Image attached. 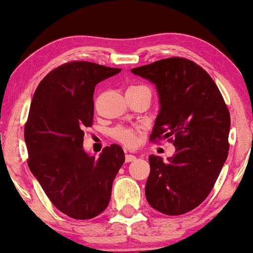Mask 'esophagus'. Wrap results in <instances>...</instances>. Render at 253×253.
Returning a JSON list of instances; mask_svg holds the SVG:
<instances>
[{"label":"esophagus","instance_id":"34e87169","mask_svg":"<svg viewBox=\"0 0 253 253\" xmlns=\"http://www.w3.org/2000/svg\"><path fill=\"white\" fill-rule=\"evenodd\" d=\"M136 157L134 155H129V153H127L126 156H125V161H126V163H129V162H133L135 161Z\"/></svg>","mask_w":253,"mask_h":253}]
</instances>
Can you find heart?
I'll use <instances>...</instances> for the list:
<instances>
[{"instance_id":"heart-1","label":"heart","mask_w":253,"mask_h":253,"mask_svg":"<svg viewBox=\"0 0 253 253\" xmlns=\"http://www.w3.org/2000/svg\"><path fill=\"white\" fill-rule=\"evenodd\" d=\"M128 89H149L145 85H130ZM150 90V89H149ZM112 136L125 146H133L136 140V130L126 126H118L112 129Z\"/></svg>"}]
</instances>
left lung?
I'll use <instances>...</instances> for the list:
<instances>
[{"mask_svg": "<svg viewBox=\"0 0 253 253\" xmlns=\"http://www.w3.org/2000/svg\"><path fill=\"white\" fill-rule=\"evenodd\" d=\"M132 72L158 90L161 110L150 140L176 146L169 162L149 157L146 200L167 215L185 214L207 199L227 159L229 110L213 78L187 58H165Z\"/></svg>", "mask_w": 253, "mask_h": 253, "instance_id": "obj_1", "label": "left lung"}]
</instances>
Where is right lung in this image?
<instances>
[{
    "instance_id": "1",
    "label": "right lung",
    "mask_w": 253,
    "mask_h": 253,
    "mask_svg": "<svg viewBox=\"0 0 253 253\" xmlns=\"http://www.w3.org/2000/svg\"><path fill=\"white\" fill-rule=\"evenodd\" d=\"M120 71L72 60L48 72L32 98L25 125L28 167L52 205L72 219H92L106 210L125 162L117 144L98 158L82 146L84 129L94 121L95 86Z\"/></svg>"
}]
</instances>
